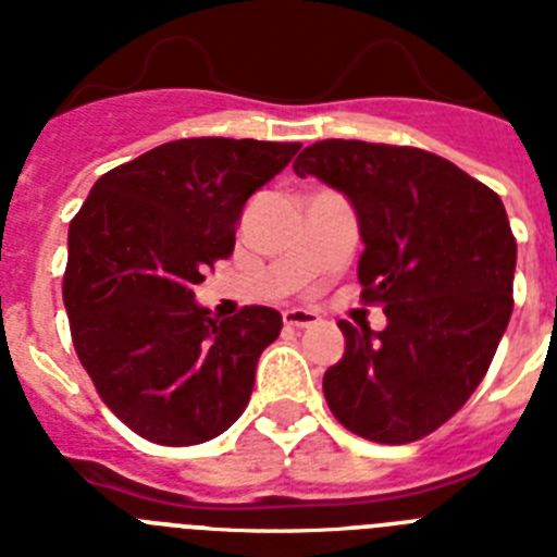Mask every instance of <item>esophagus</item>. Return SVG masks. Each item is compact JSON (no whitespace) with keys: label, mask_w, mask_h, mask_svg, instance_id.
Masks as SVG:
<instances>
[{"label":"esophagus","mask_w":557,"mask_h":557,"mask_svg":"<svg viewBox=\"0 0 557 557\" xmlns=\"http://www.w3.org/2000/svg\"><path fill=\"white\" fill-rule=\"evenodd\" d=\"M284 326H293V329H309V326H318L321 323V318L314 312H309V309H301V307H293V309H284Z\"/></svg>","instance_id":"34e87169"}]
</instances>
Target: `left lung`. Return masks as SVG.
I'll return each instance as SVG.
<instances>
[{
    "label": "left lung",
    "instance_id": "obj_1",
    "mask_svg": "<svg viewBox=\"0 0 557 557\" xmlns=\"http://www.w3.org/2000/svg\"><path fill=\"white\" fill-rule=\"evenodd\" d=\"M357 211L366 301L387 326L339 321L346 354L323 376L339 424L410 444L449 421L488 371L513 312L516 239L499 195L418 147L326 139L293 164Z\"/></svg>",
    "mask_w": 557,
    "mask_h": 557
}]
</instances>
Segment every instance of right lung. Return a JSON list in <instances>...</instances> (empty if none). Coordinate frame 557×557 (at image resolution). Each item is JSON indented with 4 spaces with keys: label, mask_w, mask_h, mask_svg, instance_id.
Segmentation results:
<instances>
[{
    "label": "right lung",
    "mask_w": 557,
    "mask_h": 557,
    "mask_svg": "<svg viewBox=\"0 0 557 557\" xmlns=\"http://www.w3.org/2000/svg\"><path fill=\"white\" fill-rule=\"evenodd\" d=\"M301 145L178 139L113 166L69 225L63 304L75 351L111 412L161 446L203 444L248 407L282 314L211 318L195 284L234 250L256 189Z\"/></svg>",
    "instance_id": "add662e5"
}]
</instances>
